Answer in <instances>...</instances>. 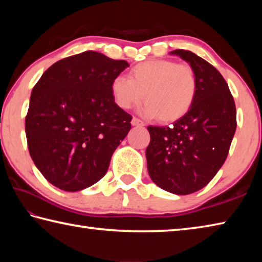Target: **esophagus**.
<instances>
[{
  "mask_svg": "<svg viewBox=\"0 0 262 262\" xmlns=\"http://www.w3.org/2000/svg\"><path fill=\"white\" fill-rule=\"evenodd\" d=\"M132 126L143 127V126H144V123H143V121H141L140 119H137V118H133V119H132Z\"/></svg>",
  "mask_w": 262,
  "mask_h": 262,
  "instance_id": "esophagus-1",
  "label": "esophagus"
}]
</instances>
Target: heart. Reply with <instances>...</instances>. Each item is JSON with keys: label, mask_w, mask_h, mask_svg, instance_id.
Here are the masks:
<instances>
[{"label": "heart", "mask_w": 262, "mask_h": 262, "mask_svg": "<svg viewBox=\"0 0 262 262\" xmlns=\"http://www.w3.org/2000/svg\"><path fill=\"white\" fill-rule=\"evenodd\" d=\"M196 77L189 66L171 60H149L133 67L129 78L117 76L111 83L119 107L129 110L144 98L141 113L162 122H174L192 107L196 96Z\"/></svg>", "instance_id": "heart-1"}]
</instances>
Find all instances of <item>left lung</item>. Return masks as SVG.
Segmentation results:
<instances>
[{"instance_id": "1", "label": "left lung", "mask_w": 262, "mask_h": 262, "mask_svg": "<svg viewBox=\"0 0 262 262\" xmlns=\"http://www.w3.org/2000/svg\"><path fill=\"white\" fill-rule=\"evenodd\" d=\"M185 60L196 77L192 107L170 127L149 126L148 172L158 187L177 195L198 192L214 178L228 157L236 132V106L228 83L215 67L185 50L170 52Z\"/></svg>"}]
</instances>
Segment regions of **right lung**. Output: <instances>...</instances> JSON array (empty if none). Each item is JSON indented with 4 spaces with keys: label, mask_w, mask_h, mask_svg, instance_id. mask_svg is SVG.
Instances as JSON below:
<instances>
[{
    "label": "right lung",
    "mask_w": 262,
    "mask_h": 262,
    "mask_svg": "<svg viewBox=\"0 0 262 262\" xmlns=\"http://www.w3.org/2000/svg\"><path fill=\"white\" fill-rule=\"evenodd\" d=\"M127 67L88 51L55 62L35 84L25 118L30 156L55 187L78 192L99 181L130 130L111 83Z\"/></svg>",
    "instance_id": "right-lung-1"
}]
</instances>
